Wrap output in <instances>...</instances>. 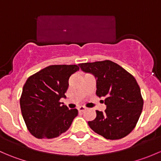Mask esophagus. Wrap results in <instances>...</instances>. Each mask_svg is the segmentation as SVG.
Wrapping results in <instances>:
<instances>
[{"label": "esophagus", "mask_w": 161, "mask_h": 161, "mask_svg": "<svg viewBox=\"0 0 161 161\" xmlns=\"http://www.w3.org/2000/svg\"><path fill=\"white\" fill-rule=\"evenodd\" d=\"M85 110H86V108L84 106H80L78 108V111H79V112H82V111H85Z\"/></svg>", "instance_id": "esophagus-1"}]
</instances>
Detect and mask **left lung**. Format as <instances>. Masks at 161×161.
I'll return each mask as SVG.
<instances>
[{
  "label": "left lung",
  "mask_w": 161,
  "mask_h": 161,
  "mask_svg": "<svg viewBox=\"0 0 161 161\" xmlns=\"http://www.w3.org/2000/svg\"><path fill=\"white\" fill-rule=\"evenodd\" d=\"M79 66L97 78L96 93L105 97L107 106L104 112L96 111V118L88 122L90 129L107 139L125 137L136 127L143 107L134 76L109 60L82 63Z\"/></svg>",
  "instance_id": "obj_1"
}]
</instances>
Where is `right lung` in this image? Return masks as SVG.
I'll list each match as a JSON object with an SVG mask.
<instances>
[{"mask_svg":"<svg viewBox=\"0 0 161 161\" xmlns=\"http://www.w3.org/2000/svg\"><path fill=\"white\" fill-rule=\"evenodd\" d=\"M79 70L76 64L50 65L28 78L20 108L27 129L34 137L53 139L70 128L78 110H69L60 100L65 97L70 76Z\"/></svg>","mask_w":161,"mask_h":161,"instance_id":"1","label":"right lung"}]
</instances>
